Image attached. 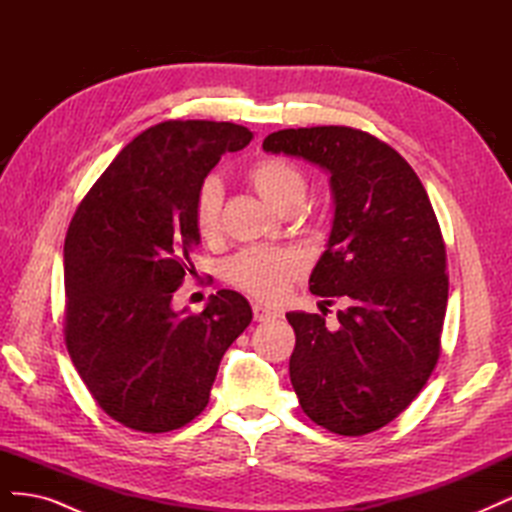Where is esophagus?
Returning a JSON list of instances; mask_svg holds the SVG:
<instances>
[{"instance_id": "obj_1", "label": "esophagus", "mask_w": 512, "mask_h": 512, "mask_svg": "<svg viewBox=\"0 0 512 512\" xmlns=\"http://www.w3.org/2000/svg\"><path fill=\"white\" fill-rule=\"evenodd\" d=\"M252 312H254V320H258V322H265V320H271V318L277 316L275 309L262 305V303H254L252 305Z\"/></svg>"}]
</instances>
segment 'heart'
<instances>
[{"label":"heart","instance_id":"obj_1","mask_svg":"<svg viewBox=\"0 0 512 512\" xmlns=\"http://www.w3.org/2000/svg\"><path fill=\"white\" fill-rule=\"evenodd\" d=\"M245 181L277 211H297L309 190L303 170L290 160L269 156L245 170ZM220 179L207 177L194 198V226L203 241H215L222 232ZM303 271V258L286 247H247L226 262V280L258 299L275 301Z\"/></svg>","mask_w":512,"mask_h":512}]
</instances>
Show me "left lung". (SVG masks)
Masks as SVG:
<instances>
[{
    "label": "left lung",
    "instance_id": "left-lung-1",
    "mask_svg": "<svg viewBox=\"0 0 512 512\" xmlns=\"http://www.w3.org/2000/svg\"><path fill=\"white\" fill-rule=\"evenodd\" d=\"M262 149L331 173L335 220L309 290L348 307L337 329L324 312L286 314L297 335L290 382L316 425L365 436L404 412L438 365L448 301L438 218L412 166L369 132L290 128Z\"/></svg>",
    "mask_w": 512,
    "mask_h": 512
}]
</instances>
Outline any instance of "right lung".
Listing matches in <instances>:
<instances>
[{"label": "right lung", "mask_w": 512, "mask_h": 512, "mask_svg": "<svg viewBox=\"0 0 512 512\" xmlns=\"http://www.w3.org/2000/svg\"><path fill=\"white\" fill-rule=\"evenodd\" d=\"M254 134L230 121H162L119 151L76 207L64 243V337L96 404L134 431L203 412L224 352L252 322L235 290L203 312L170 301L192 273L194 198L226 151Z\"/></svg>", "instance_id": "obj_1"}]
</instances>
